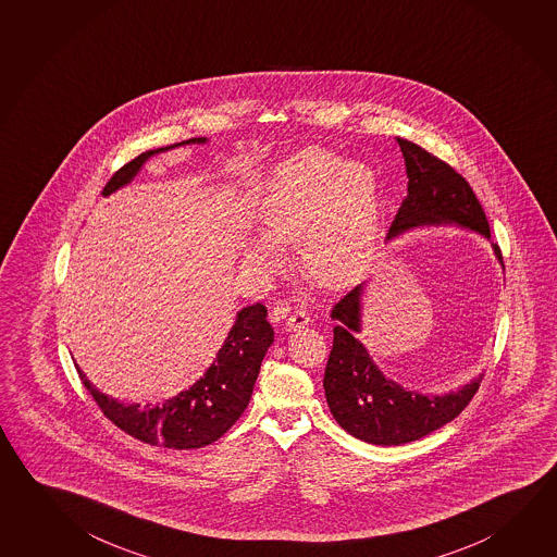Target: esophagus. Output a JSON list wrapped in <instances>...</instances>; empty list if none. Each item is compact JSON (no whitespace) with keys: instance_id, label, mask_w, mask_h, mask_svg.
<instances>
[{"instance_id":"obj_1","label":"esophagus","mask_w":557,"mask_h":557,"mask_svg":"<svg viewBox=\"0 0 557 557\" xmlns=\"http://www.w3.org/2000/svg\"><path fill=\"white\" fill-rule=\"evenodd\" d=\"M308 324H310V315L306 314L304 310H296L294 314L286 318V327L288 330H298V327H304V325Z\"/></svg>"}]
</instances>
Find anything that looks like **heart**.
<instances>
[{"label":"heart","instance_id":"obj_1","mask_svg":"<svg viewBox=\"0 0 557 557\" xmlns=\"http://www.w3.org/2000/svg\"><path fill=\"white\" fill-rule=\"evenodd\" d=\"M257 225L263 239L247 245L243 264L271 271L278 264L273 245L296 243V263L306 278L327 290L347 288L373 261L376 176L363 162L306 149L274 166L257 208Z\"/></svg>","mask_w":557,"mask_h":557}]
</instances>
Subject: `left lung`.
Here are the masks:
<instances>
[{
  "instance_id": "8db88e82",
  "label": "left lung",
  "mask_w": 557,
  "mask_h": 557,
  "mask_svg": "<svg viewBox=\"0 0 557 557\" xmlns=\"http://www.w3.org/2000/svg\"><path fill=\"white\" fill-rule=\"evenodd\" d=\"M408 176V194L396 212L386 239L420 225L456 223L491 239L485 212L473 188L447 162L420 145L396 137ZM496 259L503 253L493 243ZM505 269V264H503ZM363 284L345 294L332 310L334 347L325 364L324 391L335 422L367 444L400 445L432 434L463 412L479 391L483 374L449 395H420L406 391L379 371L361 334Z\"/></svg>"
}]
</instances>
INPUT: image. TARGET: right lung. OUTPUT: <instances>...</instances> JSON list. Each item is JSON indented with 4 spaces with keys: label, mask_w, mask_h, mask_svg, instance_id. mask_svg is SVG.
<instances>
[{
    "label": "right lung",
    "mask_w": 557,
    "mask_h": 557,
    "mask_svg": "<svg viewBox=\"0 0 557 557\" xmlns=\"http://www.w3.org/2000/svg\"><path fill=\"white\" fill-rule=\"evenodd\" d=\"M190 143H206V137H194L188 141L141 152L113 174L101 194L110 196L132 183L135 174L141 171L143 164L152 154ZM273 342V327L267 322V308L263 304L243 308L242 312H237L235 324L220 354L202 379L196 381L188 391L157 405H123L91 385L78 364L76 371L103 416L125 434L145 444L172 449H198L220 440L245 412L253 395L255 381L259 376L264 354Z\"/></svg>",
    "instance_id": "1"
}]
</instances>
